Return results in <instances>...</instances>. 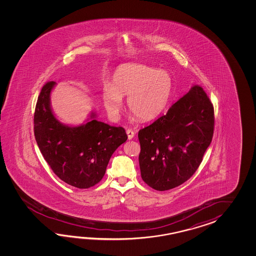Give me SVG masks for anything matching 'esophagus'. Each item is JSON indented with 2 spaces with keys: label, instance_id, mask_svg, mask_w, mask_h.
<instances>
[{
  "label": "esophagus",
  "instance_id": "1",
  "mask_svg": "<svg viewBox=\"0 0 256 256\" xmlns=\"http://www.w3.org/2000/svg\"><path fill=\"white\" fill-rule=\"evenodd\" d=\"M126 134H127V136H128V139H129V140L132 139L134 136V132L132 130H130V129L126 130Z\"/></svg>",
  "mask_w": 256,
  "mask_h": 256
}]
</instances>
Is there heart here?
Here are the masks:
<instances>
[{
    "label": "heart",
    "mask_w": 256,
    "mask_h": 256,
    "mask_svg": "<svg viewBox=\"0 0 256 256\" xmlns=\"http://www.w3.org/2000/svg\"><path fill=\"white\" fill-rule=\"evenodd\" d=\"M174 88L173 78L168 71L142 64H124L116 68L110 84L102 88L104 107L112 118H118L124 108V96H128L130 112L142 120H151L163 114Z\"/></svg>",
    "instance_id": "b5f03b06"
}]
</instances>
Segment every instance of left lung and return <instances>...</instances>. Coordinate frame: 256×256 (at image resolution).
I'll use <instances>...</instances> for the list:
<instances>
[{
	"label": "left lung",
	"mask_w": 256,
	"mask_h": 256,
	"mask_svg": "<svg viewBox=\"0 0 256 256\" xmlns=\"http://www.w3.org/2000/svg\"><path fill=\"white\" fill-rule=\"evenodd\" d=\"M214 109L200 86L152 124L141 129L139 164L142 180L156 190H168L190 180L212 140Z\"/></svg>",
	"instance_id": "1"
}]
</instances>
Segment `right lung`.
<instances>
[{
	"label": "right lung",
	"instance_id": "right-lung-1",
	"mask_svg": "<svg viewBox=\"0 0 256 256\" xmlns=\"http://www.w3.org/2000/svg\"><path fill=\"white\" fill-rule=\"evenodd\" d=\"M49 82L39 94L34 115V132L40 152L60 180L78 188H88L102 180L110 156L127 140L122 127L98 122L92 112L83 124L70 126L56 118Z\"/></svg>",
	"mask_w": 256,
	"mask_h": 256
}]
</instances>
